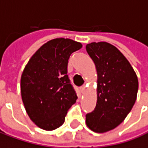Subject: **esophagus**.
Segmentation results:
<instances>
[{
    "instance_id": "1",
    "label": "esophagus",
    "mask_w": 148,
    "mask_h": 148,
    "mask_svg": "<svg viewBox=\"0 0 148 148\" xmlns=\"http://www.w3.org/2000/svg\"><path fill=\"white\" fill-rule=\"evenodd\" d=\"M85 90H86V87L84 86H84H81V87H80V91H81V93H84V92H85Z\"/></svg>"
}]
</instances>
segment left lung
Wrapping results in <instances>:
<instances>
[{"instance_id": "left-lung-1", "label": "left lung", "mask_w": 148, "mask_h": 148, "mask_svg": "<svg viewBox=\"0 0 148 148\" xmlns=\"http://www.w3.org/2000/svg\"><path fill=\"white\" fill-rule=\"evenodd\" d=\"M86 50L95 64L97 103L86 114V124L95 132L114 129L125 119L134 105L138 90L137 74L126 57L107 42H93Z\"/></svg>"}]
</instances>
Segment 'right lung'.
<instances>
[{"instance_id": "right-lung-1", "label": "right lung", "mask_w": 148, "mask_h": 148, "mask_svg": "<svg viewBox=\"0 0 148 148\" xmlns=\"http://www.w3.org/2000/svg\"><path fill=\"white\" fill-rule=\"evenodd\" d=\"M82 44L57 38L44 44L25 65L21 79L23 103L29 119L44 130L64 123L69 108L78 99L67 74L70 55Z\"/></svg>"}]
</instances>
